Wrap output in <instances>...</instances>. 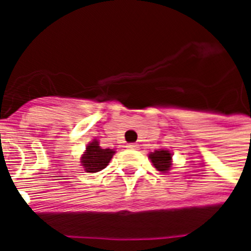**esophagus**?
<instances>
[{
  "label": "esophagus",
  "mask_w": 251,
  "mask_h": 251,
  "mask_svg": "<svg viewBox=\"0 0 251 251\" xmlns=\"http://www.w3.org/2000/svg\"><path fill=\"white\" fill-rule=\"evenodd\" d=\"M127 148H129V150H137V148H138V145H137V143H129V145L127 146Z\"/></svg>",
  "instance_id": "34e87169"
}]
</instances>
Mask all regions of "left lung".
Segmentation results:
<instances>
[{
	"label": "left lung",
	"instance_id": "8db88e82",
	"mask_svg": "<svg viewBox=\"0 0 251 251\" xmlns=\"http://www.w3.org/2000/svg\"><path fill=\"white\" fill-rule=\"evenodd\" d=\"M152 161L153 166L157 168L158 171L161 172H166V171L170 170L171 167V156L170 151H165V150H161V151H154V152H151V154L148 156Z\"/></svg>",
	"mask_w": 251,
	"mask_h": 251
}]
</instances>
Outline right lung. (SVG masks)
<instances>
[{"label": "right lung", "mask_w": 251, "mask_h": 251, "mask_svg": "<svg viewBox=\"0 0 251 251\" xmlns=\"http://www.w3.org/2000/svg\"><path fill=\"white\" fill-rule=\"evenodd\" d=\"M114 153V151L109 150V148L103 150L99 146L98 141H93L86 147V152L81 157V163H83L86 172L95 174V172H99L108 166Z\"/></svg>", "instance_id": "1"}]
</instances>
